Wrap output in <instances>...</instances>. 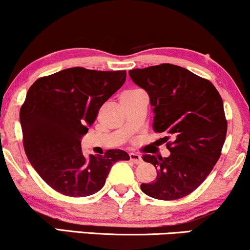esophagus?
Listing matches in <instances>:
<instances>
[{"mask_svg": "<svg viewBox=\"0 0 250 250\" xmlns=\"http://www.w3.org/2000/svg\"><path fill=\"white\" fill-rule=\"evenodd\" d=\"M130 155V159L133 161L134 164H140L143 161V159H142V155L140 154H138V153H133V152H132V153H130L128 154Z\"/></svg>", "mask_w": 250, "mask_h": 250, "instance_id": "34e87169", "label": "esophagus"}]
</instances>
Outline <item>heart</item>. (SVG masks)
Returning a JSON list of instances; mask_svg holds the SVG:
<instances>
[{"mask_svg":"<svg viewBox=\"0 0 250 250\" xmlns=\"http://www.w3.org/2000/svg\"><path fill=\"white\" fill-rule=\"evenodd\" d=\"M143 91L140 90H137V89H131V90H126L125 92H123L122 97H128V96H134V95H138V93H142Z\"/></svg>","mask_w":250,"mask_h":250,"instance_id":"b5f03b06","label":"heart"}]
</instances>
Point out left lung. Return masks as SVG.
<instances>
[{
    "label": "left lung",
    "instance_id": "1",
    "mask_svg": "<svg viewBox=\"0 0 250 250\" xmlns=\"http://www.w3.org/2000/svg\"><path fill=\"white\" fill-rule=\"evenodd\" d=\"M148 93L153 106V130L164 133L169 157L144 154L157 169L153 183L142 184L146 195L177 200L204 183L221 155L227 134L222 98L206 78L185 67L164 63L128 71Z\"/></svg>",
    "mask_w": 250,
    "mask_h": 250
}]
</instances>
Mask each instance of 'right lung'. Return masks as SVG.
Here are the masks:
<instances>
[{"label": "right lung", "mask_w": 250, "mask_h": 250, "mask_svg": "<svg viewBox=\"0 0 250 250\" xmlns=\"http://www.w3.org/2000/svg\"><path fill=\"white\" fill-rule=\"evenodd\" d=\"M126 71L70 67L38 78L20 110L23 146L29 161L61 194L82 198L103 188L113 164L128 160L122 149L85 158L81 138L102 105L123 86Z\"/></svg>", "instance_id": "right-lung-1"}]
</instances>
